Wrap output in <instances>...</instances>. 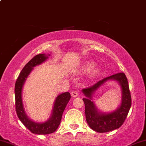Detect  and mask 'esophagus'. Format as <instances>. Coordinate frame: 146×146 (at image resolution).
Listing matches in <instances>:
<instances>
[{
  "label": "esophagus",
  "instance_id": "obj_1",
  "mask_svg": "<svg viewBox=\"0 0 146 146\" xmlns=\"http://www.w3.org/2000/svg\"><path fill=\"white\" fill-rule=\"evenodd\" d=\"M71 94L72 97H74V98H75V97H78V95H79L78 92H77V91H75V90L73 91V92H72L71 93Z\"/></svg>",
  "mask_w": 146,
  "mask_h": 146
}]
</instances>
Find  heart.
I'll list each match as a JSON object with an SVG mask.
<instances>
[{
  "mask_svg": "<svg viewBox=\"0 0 146 146\" xmlns=\"http://www.w3.org/2000/svg\"><path fill=\"white\" fill-rule=\"evenodd\" d=\"M95 66V63L93 62H86L83 66H82V71L84 73H88L90 72V74L92 77H95L99 73V69L97 68H94Z\"/></svg>",
  "mask_w": 146,
  "mask_h": 146,
  "instance_id": "heart-1",
  "label": "heart"
}]
</instances>
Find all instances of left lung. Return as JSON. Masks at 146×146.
Returning <instances> with one entry per match:
<instances>
[{"instance_id": "1", "label": "left lung", "mask_w": 146, "mask_h": 146, "mask_svg": "<svg viewBox=\"0 0 146 146\" xmlns=\"http://www.w3.org/2000/svg\"><path fill=\"white\" fill-rule=\"evenodd\" d=\"M114 80L120 85L121 101L119 106L113 111L102 112L96 108L93 101L95 92L107 82ZM84 95L85 113L87 123L90 129L98 133H106L118 129L124 123L131 106V96L127 78L123 72L104 78L92 86L82 90Z\"/></svg>"}]
</instances>
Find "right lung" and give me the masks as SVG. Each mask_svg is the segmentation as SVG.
Wrapping results in <instances>:
<instances>
[{"mask_svg":"<svg viewBox=\"0 0 146 146\" xmlns=\"http://www.w3.org/2000/svg\"><path fill=\"white\" fill-rule=\"evenodd\" d=\"M50 56V54H39L35 56L22 68L15 85V110L17 117L31 132L36 135H47L55 132L60 123L63 111L71 99L69 92L60 94L54 102L50 117L43 122H35L26 113L22 99V90L24 84L35 66L45 62Z\"/></svg>","mask_w":146,"mask_h":146,"instance_id":"1","label":"right lung"}]
</instances>
